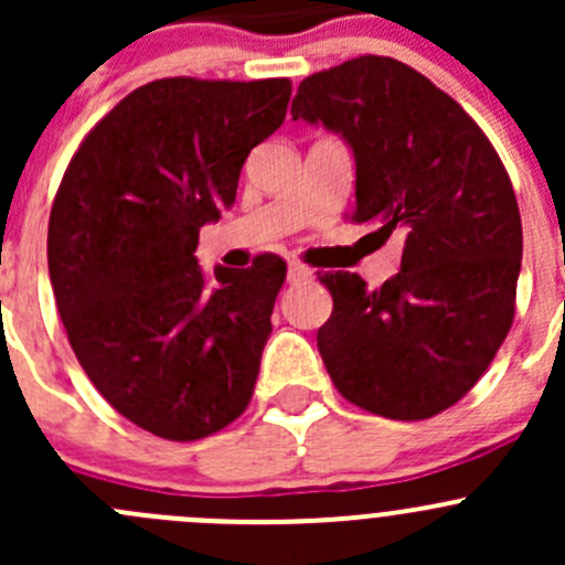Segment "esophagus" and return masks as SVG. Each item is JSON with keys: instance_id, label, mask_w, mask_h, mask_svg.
Instances as JSON below:
<instances>
[{"instance_id": "1", "label": "esophagus", "mask_w": 565, "mask_h": 565, "mask_svg": "<svg viewBox=\"0 0 565 565\" xmlns=\"http://www.w3.org/2000/svg\"><path fill=\"white\" fill-rule=\"evenodd\" d=\"M311 276H315V270H311V267L300 265V262H289V267H287V281H289V284L309 281Z\"/></svg>"}]
</instances>
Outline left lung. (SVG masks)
<instances>
[{
    "instance_id": "obj_1",
    "label": "left lung",
    "mask_w": 565,
    "mask_h": 565,
    "mask_svg": "<svg viewBox=\"0 0 565 565\" xmlns=\"http://www.w3.org/2000/svg\"><path fill=\"white\" fill-rule=\"evenodd\" d=\"M292 119L322 122L355 152L350 221L404 232L402 270L369 289L319 276L333 315L317 347L347 402L424 420L481 380L514 322L522 221L509 172L451 95L391 56H355L303 78Z\"/></svg>"
}]
</instances>
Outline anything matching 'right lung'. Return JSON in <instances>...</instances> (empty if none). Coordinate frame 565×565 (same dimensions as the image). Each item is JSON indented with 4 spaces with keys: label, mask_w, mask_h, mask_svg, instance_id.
I'll return each mask as SVG.
<instances>
[{
    "label": "right lung",
    "mask_w": 565,
    "mask_h": 565,
    "mask_svg": "<svg viewBox=\"0 0 565 565\" xmlns=\"http://www.w3.org/2000/svg\"><path fill=\"white\" fill-rule=\"evenodd\" d=\"M289 78H158L84 136L49 218V276L78 363L163 440L246 413L287 262L199 267V230L235 204L248 152L287 117Z\"/></svg>",
    "instance_id": "add662e5"
}]
</instances>
